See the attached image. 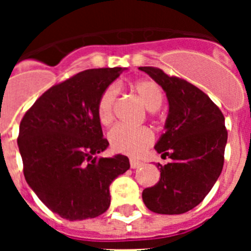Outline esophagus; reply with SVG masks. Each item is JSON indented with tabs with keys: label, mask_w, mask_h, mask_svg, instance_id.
<instances>
[{
	"label": "esophagus",
	"mask_w": 251,
	"mask_h": 251,
	"mask_svg": "<svg viewBox=\"0 0 251 251\" xmlns=\"http://www.w3.org/2000/svg\"><path fill=\"white\" fill-rule=\"evenodd\" d=\"M143 165V163H142L141 161H137V159H130V167L132 168H139L141 167V166Z\"/></svg>",
	"instance_id": "1"
}]
</instances>
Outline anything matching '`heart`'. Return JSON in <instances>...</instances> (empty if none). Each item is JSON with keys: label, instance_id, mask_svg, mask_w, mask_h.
Instances as JSON below:
<instances>
[{"label": "heart", "instance_id": "obj_1", "mask_svg": "<svg viewBox=\"0 0 251 251\" xmlns=\"http://www.w3.org/2000/svg\"><path fill=\"white\" fill-rule=\"evenodd\" d=\"M130 89L138 95L142 103L151 112L159 109L163 103V92L157 81L152 79H141L132 83ZM119 90L115 85L106 86L101 92L97 104V114L103 126H110L114 119V106L118 99ZM110 148L114 152L138 157L146 152L154 142L152 130L146 127L129 128L118 126L108 134Z\"/></svg>", "mask_w": 251, "mask_h": 251}]
</instances>
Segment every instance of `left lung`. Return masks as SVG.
I'll list each match as a JSON object with an SVG mask.
<instances>
[{"label":"left lung","instance_id":"1","mask_svg":"<svg viewBox=\"0 0 251 251\" xmlns=\"http://www.w3.org/2000/svg\"><path fill=\"white\" fill-rule=\"evenodd\" d=\"M166 92V132L154 146L167 165H157L161 178L142 192L151 211L178 215L196 207L210 192L224 166L227 130L219 106L201 89L162 69L141 66Z\"/></svg>","mask_w":251,"mask_h":251}]
</instances>
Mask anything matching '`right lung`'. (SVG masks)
<instances>
[{"label":"right lung","instance_id":"1","mask_svg":"<svg viewBox=\"0 0 251 251\" xmlns=\"http://www.w3.org/2000/svg\"><path fill=\"white\" fill-rule=\"evenodd\" d=\"M122 68L89 69L46 90L20 123L24 176L40 200L66 220L93 219L108 210L109 186L129 168L128 157L104 158L97 104Z\"/></svg>","mask_w":251,"mask_h":251}]
</instances>
